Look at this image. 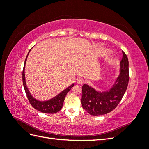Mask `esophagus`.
Returning a JSON list of instances; mask_svg holds the SVG:
<instances>
[{
    "instance_id": "34e87169",
    "label": "esophagus",
    "mask_w": 149,
    "mask_h": 149,
    "mask_svg": "<svg viewBox=\"0 0 149 149\" xmlns=\"http://www.w3.org/2000/svg\"><path fill=\"white\" fill-rule=\"evenodd\" d=\"M84 79L83 78H79L77 79V83L79 84H82L84 83Z\"/></svg>"
}]
</instances>
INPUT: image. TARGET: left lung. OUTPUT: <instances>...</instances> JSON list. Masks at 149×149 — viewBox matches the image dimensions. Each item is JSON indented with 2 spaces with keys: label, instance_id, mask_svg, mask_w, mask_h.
Instances as JSON below:
<instances>
[{
  "label": "left lung",
  "instance_id": "obj_1",
  "mask_svg": "<svg viewBox=\"0 0 149 149\" xmlns=\"http://www.w3.org/2000/svg\"><path fill=\"white\" fill-rule=\"evenodd\" d=\"M119 74L111 88L100 91L84 84L82 87L81 104L90 115L101 116L109 113L118 105L127 89L129 83V61L123 52Z\"/></svg>",
  "mask_w": 149,
  "mask_h": 149
}]
</instances>
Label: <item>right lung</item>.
I'll return each mask as SVG.
<instances>
[{
	"mask_svg": "<svg viewBox=\"0 0 149 149\" xmlns=\"http://www.w3.org/2000/svg\"><path fill=\"white\" fill-rule=\"evenodd\" d=\"M31 50L30 49L29 52L28 53V55L26 57V59L24 63V66L23 69V72H22V80H23V84L25 89V91L26 93V96H27L28 100L30 103V104L35 109H37L42 112L47 114H54L56 112L60 111L63 104V102L65 100V98L67 93L69 92L70 90L74 86V83L72 84L69 87H68L63 91H62L60 94L55 96L54 97L50 99L48 101H40L35 99L32 95L30 94L29 90L27 88L25 81V67L26 59L29 54Z\"/></svg>",
	"mask_w": 149,
	"mask_h": 149,
	"instance_id": "right-lung-1",
	"label": "right lung"
}]
</instances>
